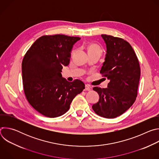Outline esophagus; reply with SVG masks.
<instances>
[{
    "mask_svg": "<svg viewBox=\"0 0 159 159\" xmlns=\"http://www.w3.org/2000/svg\"><path fill=\"white\" fill-rule=\"evenodd\" d=\"M90 90V87L88 85H85V88H84V90H87V91H89Z\"/></svg>",
    "mask_w": 159,
    "mask_h": 159,
    "instance_id": "34e87169",
    "label": "esophagus"
}]
</instances>
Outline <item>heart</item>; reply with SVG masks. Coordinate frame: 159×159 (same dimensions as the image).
Segmentation results:
<instances>
[{"label": "heart", "instance_id": "b5f03b06", "mask_svg": "<svg viewBox=\"0 0 159 159\" xmlns=\"http://www.w3.org/2000/svg\"><path fill=\"white\" fill-rule=\"evenodd\" d=\"M98 52L100 54L101 53V48L96 44H91L89 45L88 47V52Z\"/></svg>", "mask_w": 159, "mask_h": 159}]
</instances>
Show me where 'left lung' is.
Returning a JSON list of instances; mask_svg holds the SVG:
<instances>
[{
	"mask_svg": "<svg viewBox=\"0 0 159 159\" xmlns=\"http://www.w3.org/2000/svg\"><path fill=\"white\" fill-rule=\"evenodd\" d=\"M106 44L105 61L100 73L110 82L107 88L94 87L99 100L92 107L96 114L115 118L134 102L140 77L139 61L130 44L122 38L102 34Z\"/></svg>",
	"mask_w": 159,
	"mask_h": 159,
	"instance_id": "1",
	"label": "left lung"
}]
</instances>
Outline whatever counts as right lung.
I'll list each match as a JSON object with an SVG mask.
<instances>
[{"label":"right lung","mask_w":159,"mask_h":159,"mask_svg":"<svg viewBox=\"0 0 159 159\" xmlns=\"http://www.w3.org/2000/svg\"><path fill=\"white\" fill-rule=\"evenodd\" d=\"M79 37L63 34L43 36L32 44L22 62L24 92L32 107L41 115L56 118L69 111L85 84L62 77L63 66L70 63L74 44Z\"/></svg>","instance_id":"1"}]
</instances>
